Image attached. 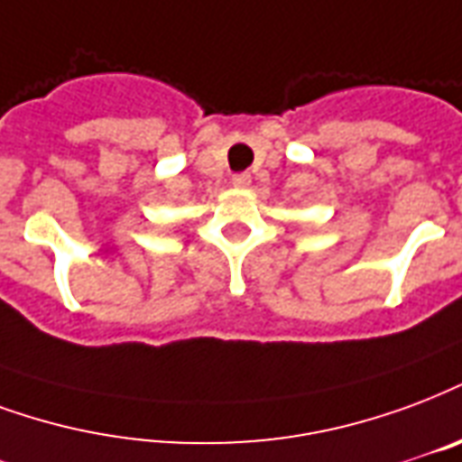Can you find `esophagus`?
Listing matches in <instances>:
<instances>
[{
	"instance_id": "1",
	"label": "esophagus",
	"mask_w": 462,
	"mask_h": 462,
	"mask_svg": "<svg viewBox=\"0 0 462 462\" xmlns=\"http://www.w3.org/2000/svg\"><path fill=\"white\" fill-rule=\"evenodd\" d=\"M252 179H249V173H235L232 176V186L235 188H249Z\"/></svg>"
}]
</instances>
